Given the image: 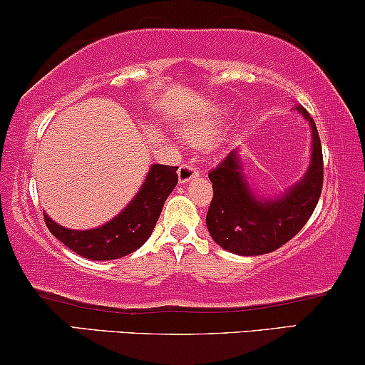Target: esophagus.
<instances>
[{
	"mask_svg": "<svg viewBox=\"0 0 365 365\" xmlns=\"http://www.w3.org/2000/svg\"><path fill=\"white\" fill-rule=\"evenodd\" d=\"M197 175H200V173H197V169L195 168V165H191V164H182L181 168H179V170H178L179 184L190 182L191 179L197 178Z\"/></svg>",
	"mask_w": 365,
	"mask_h": 365,
	"instance_id": "34e87169",
	"label": "esophagus"
}]
</instances>
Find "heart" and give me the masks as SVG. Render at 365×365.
<instances>
[{"label": "heart", "instance_id": "heart-1", "mask_svg": "<svg viewBox=\"0 0 365 365\" xmlns=\"http://www.w3.org/2000/svg\"><path fill=\"white\" fill-rule=\"evenodd\" d=\"M213 125L211 123H203V125H195V127H190L184 130V135H186L187 138H190L191 142H205L206 138L210 137L211 132H213Z\"/></svg>", "mask_w": 365, "mask_h": 365}]
</instances>
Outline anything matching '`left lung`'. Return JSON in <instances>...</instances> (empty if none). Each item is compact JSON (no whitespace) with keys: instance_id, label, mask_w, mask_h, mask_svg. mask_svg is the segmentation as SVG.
I'll return each mask as SVG.
<instances>
[{"instance_id":"obj_1","label":"left lung","mask_w":365,"mask_h":365,"mask_svg":"<svg viewBox=\"0 0 365 365\" xmlns=\"http://www.w3.org/2000/svg\"><path fill=\"white\" fill-rule=\"evenodd\" d=\"M312 130L309 162L299 181L279 195H262L249 181L240 147L233 148L217 169L206 227L223 250L237 255H262L282 247L298 233L317 208L323 186V155L317 125L303 106L292 108Z\"/></svg>"}]
</instances>
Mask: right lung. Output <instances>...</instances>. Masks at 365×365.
I'll return each instance as SVG.
<instances>
[{"label":"right lung","mask_w":365,"mask_h":365,"mask_svg":"<svg viewBox=\"0 0 365 365\" xmlns=\"http://www.w3.org/2000/svg\"><path fill=\"white\" fill-rule=\"evenodd\" d=\"M178 168L152 164L130 203L108 220L106 223L89 230L66 228L43 211L45 225L57 240L91 260H113L125 257L145 244L154 232L162 206L178 184Z\"/></svg>","instance_id":"obj_1"}]
</instances>
